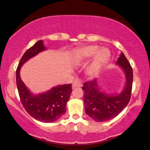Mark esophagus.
I'll return each mask as SVG.
<instances>
[{"label": "esophagus", "mask_w": 150, "mask_h": 150, "mask_svg": "<svg viewBox=\"0 0 150 150\" xmlns=\"http://www.w3.org/2000/svg\"><path fill=\"white\" fill-rule=\"evenodd\" d=\"M82 83L81 82L79 81V79H75V81H73V83L72 84V87L73 88H75V87H81Z\"/></svg>", "instance_id": "34e87169"}]
</instances>
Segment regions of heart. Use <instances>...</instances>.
<instances>
[{
  "label": "heart",
  "mask_w": 150,
  "mask_h": 150,
  "mask_svg": "<svg viewBox=\"0 0 150 150\" xmlns=\"http://www.w3.org/2000/svg\"><path fill=\"white\" fill-rule=\"evenodd\" d=\"M110 51L106 47L99 49V46L90 45L78 50L75 53L74 60L77 63H83L89 60L92 56L94 59L88 69L90 75H94L98 72L102 65L110 58Z\"/></svg>",
  "instance_id": "obj_1"
}]
</instances>
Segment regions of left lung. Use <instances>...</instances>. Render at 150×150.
<instances>
[{"instance_id":"8db88e82","label":"left lung","mask_w":150,"mask_h":150,"mask_svg":"<svg viewBox=\"0 0 150 150\" xmlns=\"http://www.w3.org/2000/svg\"><path fill=\"white\" fill-rule=\"evenodd\" d=\"M117 64L123 69L126 77V87L120 94L109 96L103 93L99 90L96 79L86 81L82 87L86 113L96 122L107 121L117 116L130 100L133 80L132 67L123 53Z\"/></svg>"}]
</instances>
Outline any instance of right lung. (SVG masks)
<instances>
[{
	"label": "right lung",
	"instance_id": "right-lung-1",
	"mask_svg": "<svg viewBox=\"0 0 150 150\" xmlns=\"http://www.w3.org/2000/svg\"><path fill=\"white\" fill-rule=\"evenodd\" d=\"M42 40L38 41L23 55L16 70V84L21 103L25 110L40 122H53L66 113L67 103L72 92V85L65 84L54 87L38 96L31 94L21 80L20 71L22 65L28 59L45 50Z\"/></svg>",
	"mask_w": 150,
	"mask_h": 150
}]
</instances>
